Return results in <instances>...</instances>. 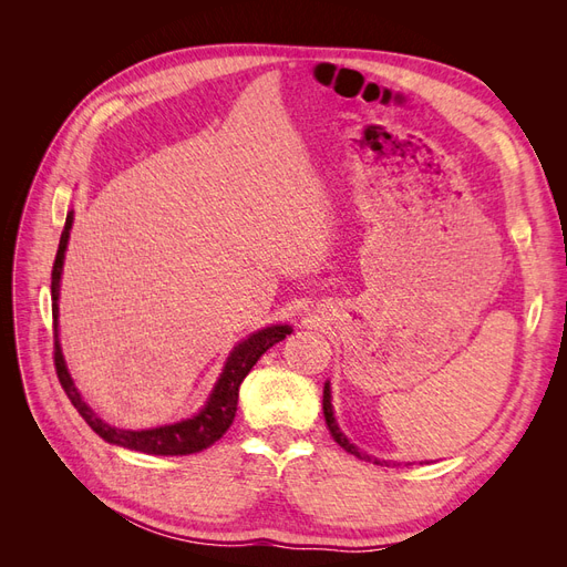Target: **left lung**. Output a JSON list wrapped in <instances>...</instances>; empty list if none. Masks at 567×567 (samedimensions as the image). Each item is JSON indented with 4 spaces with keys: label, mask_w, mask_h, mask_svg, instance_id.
I'll return each instance as SVG.
<instances>
[{
    "label": "left lung",
    "mask_w": 567,
    "mask_h": 567,
    "mask_svg": "<svg viewBox=\"0 0 567 567\" xmlns=\"http://www.w3.org/2000/svg\"><path fill=\"white\" fill-rule=\"evenodd\" d=\"M323 416H326V425H329V431H331L333 440L340 444L342 450H346V452H348V454H352V456H357V458H362V461L381 463L379 458H373V456H367V454L359 452V450L354 447V444H350V442H348V437L340 433V427H338V423H336V419H333V406H331V390H329V383L323 385Z\"/></svg>",
    "instance_id": "obj_1"
}]
</instances>
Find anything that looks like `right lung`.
I'll return each mask as SVG.
<instances>
[{
    "instance_id": "obj_1",
    "label": "right lung",
    "mask_w": 567,
    "mask_h": 567,
    "mask_svg": "<svg viewBox=\"0 0 567 567\" xmlns=\"http://www.w3.org/2000/svg\"><path fill=\"white\" fill-rule=\"evenodd\" d=\"M73 225V213H68L65 217V227L61 231V241L56 250V260L54 269H51V315H54V367L59 383L63 392L68 394V400L73 402L78 409V414L87 421L92 431L104 437L111 444H117V447H127L134 452H144V454H161V456H184V454H196L208 450L210 444H215L221 435L229 431V425L236 416V404H238V388H241L244 379L250 373V369L257 364L271 346H277L286 336H290L288 326H269V329H262L252 333L248 340H244L241 346L234 348L231 357L227 359L225 371H221L219 381L210 394L208 404H205L194 419H186L173 425H163V427H151V431H120V427H113L109 423L101 421L94 411L87 406L80 398V392L75 390L71 373L65 369L61 346L56 338V317H59V281H61V269H63V255L68 246V234H71Z\"/></svg>"
}]
</instances>
